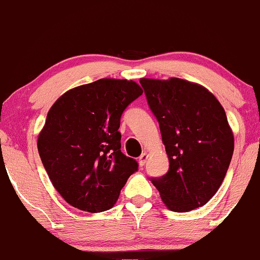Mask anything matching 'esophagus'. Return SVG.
<instances>
[{
    "mask_svg": "<svg viewBox=\"0 0 260 260\" xmlns=\"http://www.w3.org/2000/svg\"><path fill=\"white\" fill-rule=\"evenodd\" d=\"M148 157H149V155H148L147 153H143L142 155H140V156H139V159H138L139 166H144V165H145V162H147Z\"/></svg>",
    "mask_w": 260,
    "mask_h": 260,
    "instance_id": "34e87169",
    "label": "esophagus"
}]
</instances>
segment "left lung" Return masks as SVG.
Masks as SVG:
<instances>
[{"mask_svg": "<svg viewBox=\"0 0 260 260\" xmlns=\"http://www.w3.org/2000/svg\"><path fill=\"white\" fill-rule=\"evenodd\" d=\"M149 107L169 156L168 174L151 182L168 209L203 207L221 186L235 139L219 100L203 85L180 78H142Z\"/></svg>", "mask_w": 260, "mask_h": 260, "instance_id": "obj_1", "label": "left lung"}]
</instances>
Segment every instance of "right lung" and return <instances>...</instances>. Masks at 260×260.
Listing matches in <instances>:
<instances>
[{
    "mask_svg": "<svg viewBox=\"0 0 260 260\" xmlns=\"http://www.w3.org/2000/svg\"><path fill=\"white\" fill-rule=\"evenodd\" d=\"M143 94L133 80L103 78L55 101L38 138L53 187L72 207L89 213L111 209L138 162L121 151V116Z\"/></svg>",
    "mask_w": 260,
    "mask_h": 260,
    "instance_id": "obj_1",
    "label": "right lung"
}]
</instances>
